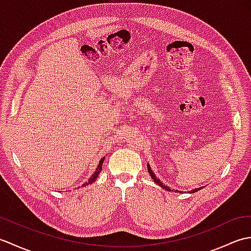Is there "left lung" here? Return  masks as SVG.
Returning <instances> with one entry per match:
<instances>
[{
    "instance_id": "8db88e82",
    "label": "left lung",
    "mask_w": 251,
    "mask_h": 251,
    "mask_svg": "<svg viewBox=\"0 0 251 251\" xmlns=\"http://www.w3.org/2000/svg\"><path fill=\"white\" fill-rule=\"evenodd\" d=\"M147 167H148V172H149V174H150V176H151V178L153 179V181L154 182H155L156 184H158L159 186H161V188H163L164 190H166V191H172V189L169 188V186H167V185H165L161 180H159L156 176H155V174H154L153 172H152V168H151V166L150 165H149V163H148V165H147ZM202 188H204V186H201V188H196V189H194V190H192V191H190V193H194V192H197V191H200V190H201ZM177 191V193H181V192L182 191H178V190H176Z\"/></svg>"
}]
</instances>
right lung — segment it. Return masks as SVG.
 I'll use <instances>...</instances> for the list:
<instances>
[{
	"label": "right lung",
	"instance_id": "1",
	"mask_svg": "<svg viewBox=\"0 0 251 251\" xmlns=\"http://www.w3.org/2000/svg\"><path fill=\"white\" fill-rule=\"evenodd\" d=\"M104 157L105 156H103L102 158L100 159L99 161V164H98V166H97V168H96V170H95V173L92 175V177H90L86 182L85 183H83V185L82 186H86V185H88V184H90V183H93L94 181L97 179V177H98V175L100 174V172H101V169H102V164H103V161H104Z\"/></svg>",
	"mask_w": 251,
	"mask_h": 251
}]
</instances>
